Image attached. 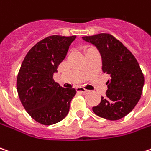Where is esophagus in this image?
I'll return each instance as SVG.
<instances>
[{"label": "esophagus", "mask_w": 151, "mask_h": 151, "mask_svg": "<svg viewBox=\"0 0 151 151\" xmlns=\"http://www.w3.org/2000/svg\"><path fill=\"white\" fill-rule=\"evenodd\" d=\"M77 91L79 92V93H86L88 92V90H87V89L83 88H77Z\"/></svg>", "instance_id": "34e87169"}]
</instances>
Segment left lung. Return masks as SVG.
I'll return each mask as SVG.
<instances>
[{
  "instance_id": "left-lung-1",
  "label": "left lung",
  "mask_w": 151,
  "mask_h": 151,
  "mask_svg": "<svg viewBox=\"0 0 151 151\" xmlns=\"http://www.w3.org/2000/svg\"><path fill=\"white\" fill-rule=\"evenodd\" d=\"M95 46L102 58V70L110 75L106 83V95L99 105L93 107L98 116L118 120L132 111L139 100L145 78L137 60L130 51L109 33L83 37Z\"/></svg>"
}]
</instances>
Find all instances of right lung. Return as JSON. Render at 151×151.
Returning <instances> with one entry per match:
<instances>
[{"label":"right lung","mask_w":151,"mask_h":151,"mask_svg":"<svg viewBox=\"0 0 151 151\" xmlns=\"http://www.w3.org/2000/svg\"><path fill=\"white\" fill-rule=\"evenodd\" d=\"M76 36H50L38 42L26 55L17 79L20 100L37 122L51 125L63 120L69 111L75 88L56 83L53 74L66 58Z\"/></svg>","instance_id":"1"}]
</instances>
